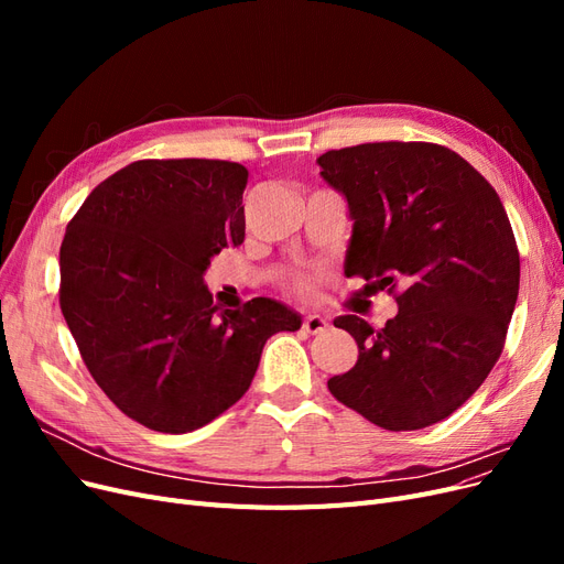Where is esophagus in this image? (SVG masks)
I'll return each instance as SVG.
<instances>
[{
  "mask_svg": "<svg viewBox=\"0 0 564 564\" xmlns=\"http://www.w3.org/2000/svg\"><path fill=\"white\" fill-rule=\"evenodd\" d=\"M327 327H329V322L322 315H305L303 317V329L308 334H322V332H327Z\"/></svg>",
  "mask_w": 564,
  "mask_h": 564,
  "instance_id": "esophagus-1",
  "label": "esophagus"
}]
</instances>
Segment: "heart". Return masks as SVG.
<instances>
[{
    "label": "heart",
    "mask_w": 564,
    "mask_h": 564,
    "mask_svg": "<svg viewBox=\"0 0 564 564\" xmlns=\"http://www.w3.org/2000/svg\"><path fill=\"white\" fill-rule=\"evenodd\" d=\"M322 280V270L315 268V270H303V272H294L292 278L286 280V286L289 292H294L296 296H313L317 292V284Z\"/></svg>",
    "instance_id": "b5f03b06"
}]
</instances>
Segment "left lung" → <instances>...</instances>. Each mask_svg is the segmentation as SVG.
Segmentation results:
<instances>
[{"label": "left lung", "instance_id": "1", "mask_svg": "<svg viewBox=\"0 0 564 564\" xmlns=\"http://www.w3.org/2000/svg\"><path fill=\"white\" fill-rule=\"evenodd\" d=\"M317 164L355 220L346 275L377 280L400 305L381 329L334 322L360 355L329 392L386 431L447 419L497 365L518 301L520 253L497 191L423 141L329 150Z\"/></svg>", "mask_w": 564, "mask_h": 564}]
</instances>
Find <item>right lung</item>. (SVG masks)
I'll return each mask as SVG.
<instances>
[{"label": "right lung", "instance_id": "right-lung-1", "mask_svg": "<svg viewBox=\"0 0 564 564\" xmlns=\"http://www.w3.org/2000/svg\"><path fill=\"white\" fill-rule=\"evenodd\" d=\"M249 172L226 160H139L98 183L61 245L63 317L110 402L191 433L240 400L265 340L301 317L270 299L218 308L202 275L245 242Z\"/></svg>", "mask_w": 564, "mask_h": 564}]
</instances>
